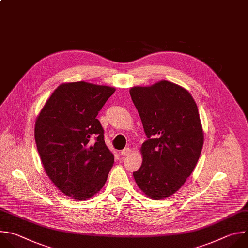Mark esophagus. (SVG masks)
Segmentation results:
<instances>
[{
	"instance_id": "obj_1",
	"label": "esophagus",
	"mask_w": 248,
	"mask_h": 248,
	"mask_svg": "<svg viewBox=\"0 0 248 248\" xmlns=\"http://www.w3.org/2000/svg\"><path fill=\"white\" fill-rule=\"evenodd\" d=\"M131 154V150L130 148H124V150H122L121 152H120V155H122V156H127V155H129Z\"/></svg>"
}]
</instances>
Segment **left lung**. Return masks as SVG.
Here are the masks:
<instances>
[{"label":"left lung","mask_w":248,"mask_h":248,"mask_svg":"<svg viewBox=\"0 0 248 248\" xmlns=\"http://www.w3.org/2000/svg\"><path fill=\"white\" fill-rule=\"evenodd\" d=\"M130 94L147 137L133 175L143 193L162 200L185 184L199 161L204 139L199 109L186 89L165 80L133 87Z\"/></svg>","instance_id":"left-lung-1"}]
</instances>
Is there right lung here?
I'll return each instance as SVG.
<instances>
[{"mask_svg": "<svg viewBox=\"0 0 248 248\" xmlns=\"http://www.w3.org/2000/svg\"><path fill=\"white\" fill-rule=\"evenodd\" d=\"M115 92L84 81L60 85L42 108L35 140L44 169L65 195L87 200L105 186L114 163L98 111ZM95 139V143L89 141Z\"/></svg>", "mask_w": 248, "mask_h": 248, "instance_id": "obj_1", "label": "right lung"}]
</instances>
